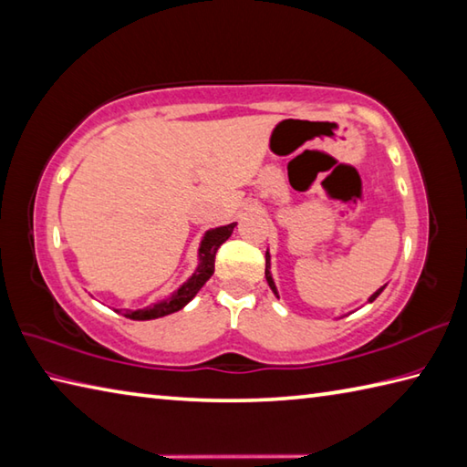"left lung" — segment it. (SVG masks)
<instances>
[{
	"label": "left lung",
	"instance_id": "8db88e82",
	"mask_svg": "<svg viewBox=\"0 0 467 467\" xmlns=\"http://www.w3.org/2000/svg\"><path fill=\"white\" fill-rule=\"evenodd\" d=\"M266 280H268V286L272 288V293H275L276 296H278V290H276V285H275V280H272V272H270V254L266 252ZM382 290H384V286L382 288H378L376 290V293L370 296V298H368V301H376V298H378V295H380L382 293Z\"/></svg>",
	"mask_w": 467,
	"mask_h": 467
}]
</instances>
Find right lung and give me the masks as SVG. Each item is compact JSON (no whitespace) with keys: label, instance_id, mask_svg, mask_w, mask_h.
I'll return each instance as SVG.
<instances>
[{"label":"right lung","instance_id":"obj_1","mask_svg":"<svg viewBox=\"0 0 467 467\" xmlns=\"http://www.w3.org/2000/svg\"><path fill=\"white\" fill-rule=\"evenodd\" d=\"M234 227H235V223L215 227V230H209L203 235V240H201V245H199V266H197V270L192 272V276L187 280V283H184L179 290H174V293L169 298H166V301L146 306V309L124 311V317H128V319H134V321H148V319H158V317H164V315L181 311L182 306L187 305L191 298L199 293L201 286H203L207 280L211 278V275H213L215 254L219 250V245H222L227 240V237L232 235Z\"/></svg>","mask_w":467,"mask_h":467}]
</instances>
